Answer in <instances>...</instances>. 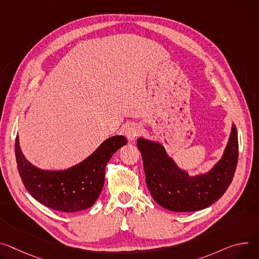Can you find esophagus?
Instances as JSON below:
<instances>
[{
	"label": "esophagus",
	"instance_id": "1",
	"mask_svg": "<svg viewBox=\"0 0 259 259\" xmlns=\"http://www.w3.org/2000/svg\"><path fill=\"white\" fill-rule=\"evenodd\" d=\"M140 133V127L138 125H131L129 126L125 131V136L127 137L128 142H133V140L139 135Z\"/></svg>",
	"mask_w": 259,
	"mask_h": 259
}]
</instances>
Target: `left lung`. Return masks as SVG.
Returning <instances> with one entry per match:
<instances>
[{"label": "left lung", "mask_w": 259, "mask_h": 259, "mask_svg": "<svg viewBox=\"0 0 259 259\" xmlns=\"http://www.w3.org/2000/svg\"><path fill=\"white\" fill-rule=\"evenodd\" d=\"M137 147L150 193L159 205L174 211L200 210L221 198L233 179L239 158L234 124L221 158L207 171L194 176L182 168L161 143L139 137Z\"/></svg>", "instance_id": "obj_1"}]
</instances>
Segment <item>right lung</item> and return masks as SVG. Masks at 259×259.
Here are the masks:
<instances>
[{
    "mask_svg": "<svg viewBox=\"0 0 259 259\" xmlns=\"http://www.w3.org/2000/svg\"><path fill=\"white\" fill-rule=\"evenodd\" d=\"M126 144L127 139L122 135L109 137L76 165L49 170L35 166L25 157L17 135L15 157L21 181L37 201L56 210L73 213L96 202L104 185L107 162Z\"/></svg>",
    "mask_w": 259,
    "mask_h": 259,
    "instance_id": "right-lung-1",
    "label": "right lung"
}]
</instances>
